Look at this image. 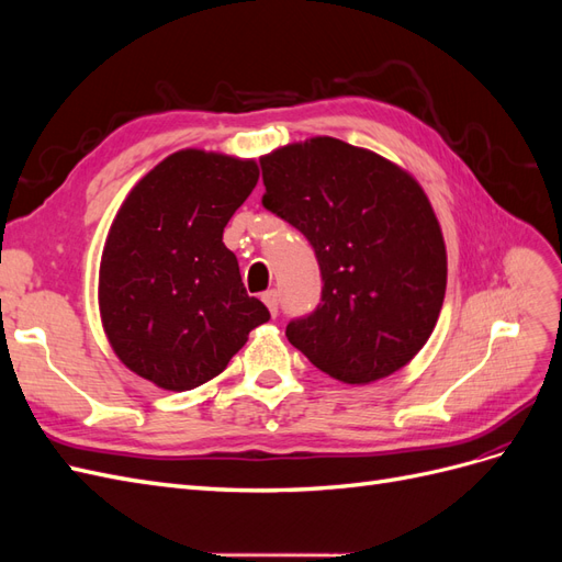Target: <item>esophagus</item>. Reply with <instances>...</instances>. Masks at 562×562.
I'll use <instances>...</instances> for the list:
<instances>
[{"label":"esophagus","mask_w":562,"mask_h":562,"mask_svg":"<svg viewBox=\"0 0 562 562\" xmlns=\"http://www.w3.org/2000/svg\"><path fill=\"white\" fill-rule=\"evenodd\" d=\"M262 302L267 304V310H269V314H271V316H277V314H279V293H277V291H267V293H262Z\"/></svg>","instance_id":"1"}]
</instances>
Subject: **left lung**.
Segmentation results:
<instances>
[{"instance_id": "1", "label": "left lung", "mask_w": 562, "mask_h": 562, "mask_svg": "<svg viewBox=\"0 0 562 562\" xmlns=\"http://www.w3.org/2000/svg\"><path fill=\"white\" fill-rule=\"evenodd\" d=\"M262 206L300 229L321 267V304L291 321L295 349L345 384H370L415 359L443 307V232L401 166L328 135L260 159Z\"/></svg>"}]
</instances>
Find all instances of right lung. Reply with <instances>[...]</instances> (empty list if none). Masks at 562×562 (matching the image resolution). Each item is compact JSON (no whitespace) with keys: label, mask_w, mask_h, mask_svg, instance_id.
I'll return each mask as SVG.
<instances>
[{"label":"right lung","mask_w":562,"mask_h":562,"mask_svg":"<svg viewBox=\"0 0 562 562\" xmlns=\"http://www.w3.org/2000/svg\"><path fill=\"white\" fill-rule=\"evenodd\" d=\"M258 178L252 159L180 149L128 192L100 258L98 304L135 375L166 391L201 386L269 321L223 244Z\"/></svg>","instance_id":"1"}]
</instances>
